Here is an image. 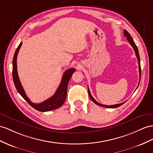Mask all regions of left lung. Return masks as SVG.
<instances>
[{
    "label": "left lung",
    "instance_id": "8db88e82",
    "mask_svg": "<svg viewBox=\"0 0 153 153\" xmlns=\"http://www.w3.org/2000/svg\"><path fill=\"white\" fill-rule=\"evenodd\" d=\"M124 36L127 37V40L128 41V42L130 43V45L132 46L133 49L134 50V52H135V53H136V56L137 57V59H138V66H139V73H140V81H139V83H138V85L140 84V79H141V66H140V56H139V52H138V48H137V46L135 44V42L134 41V40H133V39L132 38L131 36L130 35V33H129L127 30H124ZM138 88V87H137ZM88 95H89V97L90 98H91L92 100V101H93L94 103H96V105H99V106H101V107H107V108H117V107H119L120 106H121V105H123L125 102L123 103H120V104H116V105H103V104H101L100 103L97 102V101H96L94 98L91 95V92H90V90L89 88H88Z\"/></svg>",
    "mask_w": 153,
    "mask_h": 153
}]
</instances>
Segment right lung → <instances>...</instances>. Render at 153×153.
<instances>
[{
  "label": "right lung",
  "instance_id": "1",
  "mask_svg": "<svg viewBox=\"0 0 153 153\" xmlns=\"http://www.w3.org/2000/svg\"><path fill=\"white\" fill-rule=\"evenodd\" d=\"M22 45V42L19 44L17 48L15 50V52L13 59V71L12 76L13 79L15 87L17 91L20 94L21 96L24 98L27 102H28L31 106L34 108L36 110L40 112H47L50 111L54 110L59 108L61 105L65 103L66 94H67V87L68 84L70 77H72L73 73L76 71L75 68H70L66 70L62 76L61 83L57 88L56 92L54 94L50 97L49 99L46 100L41 103H33L30 100V99L27 97L26 93L24 91L22 86L21 83V81L19 80L17 68V57L19 53V51L20 50Z\"/></svg>",
  "mask_w": 153,
  "mask_h": 153
}]
</instances>
